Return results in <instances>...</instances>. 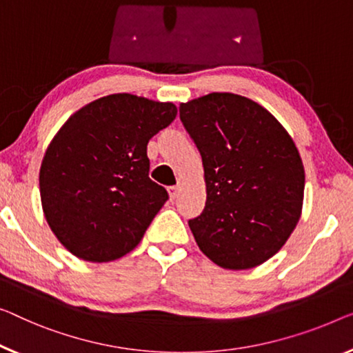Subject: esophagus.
<instances>
[{
    "label": "esophagus",
    "mask_w": 353,
    "mask_h": 353,
    "mask_svg": "<svg viewBox=\"0 0 353 353\" xmlns=\"http://www.w3.org/2000/svg\"><path fill=\"white\" fill-rule=\"evenodd\" d=\"M179 192H181V187H170V188H168V193H170L171 199H176L179 196Z\"/></svg>",
    "instance_id": "esophagus-1"
}]
</instances>
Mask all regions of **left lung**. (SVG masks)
<instances>
[{"label": "left lung", "instance_id": "left-lung-1", "mask_svg": "<svg viewBox=\"0 0 353 353\" xmlns=\"http://www.w3.org/2000/svg\"><path fill=\"white\" fill-rule=\"evenodd\" d=\"M203 159L206 206L188 220L204 255L225 270L270 260L301 217L304 166L292 136L270 110L234 93L179 106Z\"/></svg>", "mask_w": 353, "mask_h": 353}]
</instances>
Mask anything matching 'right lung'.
<instances>
[{
  "mask_svg": "<svg viewBox=\"0 0 353 353\" xmlns=\"http://www.w3.org/2000/svg\"><path fill=\"white\" fill-rule=\"evenodd\" d=\"M177 115L172 103L108 94L66 120L39 170L42 210L77 259L117 260L141 243L168 192L149 177L147 144Z\"/></svg>",
  "mask_w": 353,
  "mask_h": 353,
  "instance_id": "add662e5",
  "label": "right lung"
}]
</instances>
